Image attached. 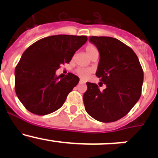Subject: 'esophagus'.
<instances>
[{"label":"esophagus","instance_id":"1","mask_svg":"<svg viewBox=\"0 0 158 158\" xmlns=\"http://www.w3.org/2000/svg\"><path fill=\"white\" fill-rule=\"evenodd\" d=\"M84 83H85V81H83V80L79 81V84H84Z\"/></svg>","mask_w":158,"mask_h":158}]
</instances>
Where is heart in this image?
I'll return each mask as SVG.
<instances>
[{"label": "heart", "mask_w": 158, "mask_h": 158, "mask_svg": "<svg viewBox=\"0 0 158 158\" xmlns=\"http://www.w3.org/2000/svg\"><path fill=\"white\" fill-rule=\"evenodd\" d=\"M85 51H86L87 54H88L91 58L94 55L98 54V49H97L95 46L92 45V44H89V45L86 46ZM92 69H89V68H78L77 69H76V74L79 77L82 78V79H87L92 74Z\"/></svg>", "instance_id": "1"}]
</instances>
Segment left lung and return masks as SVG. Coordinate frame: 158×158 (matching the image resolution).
<instances>
[{
	"label": "left lung",
	"mask_w": 158,
	"mask_h": 158,
	"mask_svg": "<svg viewBox=\"0 0 158 158\" xmlns=\"http://www.w3.org/2000/svg\"><path fill=\"white\" fill-rule=\"evenodd\" d=\"M89 41L100 53L96 76L106 89L100 91L96 84L86 82L85 109L99 122H115L126 115L141 97L144 72L133 49L122 41L95 36Z\"/></svg>",
	"instance_id": "1"
}]
</instances>
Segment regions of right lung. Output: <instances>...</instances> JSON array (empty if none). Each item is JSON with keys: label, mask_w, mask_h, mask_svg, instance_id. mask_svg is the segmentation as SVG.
I'll return each instance as SVG.
<instances>
[{"label": "right lung", "mask_w": 158, "mask_h": 158, "mask_svg": "<svg viewBox=\"0 0 158 158\" xmlns=\"http://www.w3.org/2000/svg\"><path fill=\"white\" fill-rule=\"evenodd\" d=\"M87 40L86 36L55 35L39 40L23 52L15 68V92L28 111L45 115L63 106L79 78L69 73L60 79L56 70L69 63Z\"/></svg>", "instance_id": "obj_1"}]
</instances>
